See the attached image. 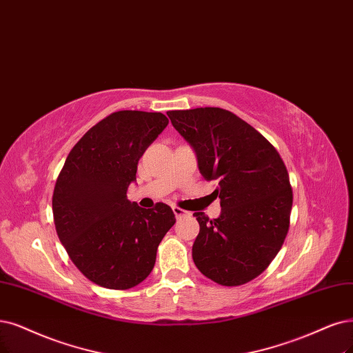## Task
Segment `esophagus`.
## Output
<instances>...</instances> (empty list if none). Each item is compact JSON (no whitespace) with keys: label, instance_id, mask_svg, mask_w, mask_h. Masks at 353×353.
<instances>
[{"label":"esophagus","instance_id":"esophagus-1","mask_svg":"<svg viewBox=\"0 0 353 353\" xmlns=\"http://www.w3.org/2000/svg\"><path fill=\"white\" fill-rule=\"evenodd\" d=\"M173 212H174V215H176V218H177V219H180V218H183V216H188V215H190L188 211L181 210V208H179V206H173Z\"/></svg>","mask_w":353,"mask_h":353}]
</instances>
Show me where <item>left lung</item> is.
<instances>
[{
	"label": "left lung",
	"instance_id": "obj_1",
	"mask_svg": "<svg viewBox=\"0 0 353 353\" xmlns=\"http://www.w3.org/2000/svg\"><path fill=\"white\" fill-rule=\"evenodd\" d=\"M196 154L201 174L216 180L221 214L194 212L199 234L192 247L206 278L237 286L259 276L286 237L292 208L290 176L278 151L257 130L219 108L167 112Z\"/></svg>",
	"mask_w": 353,
	"mask_h": 353
}]
</instances>
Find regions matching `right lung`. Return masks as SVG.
<instances>
[{
    "label": "right lung",
    "mask_w": 353,
    "mask_h": 353,
    "mask_svg": "<svg viewBox=\"0 0 353 353\" xmlns=\"http://www.w3.org/2000/svg\"><path fill=\"white\" fill-rule=\"evenodd\" d=\"M167 125L163 113L114 112L75 143L58 176V237L83 275L104 288L129 290L145 279L176 223L168 205L145 210L126 198L139 159Z\"/></svg>",
    "instance_id": "add662e5"
}]
</instances>
